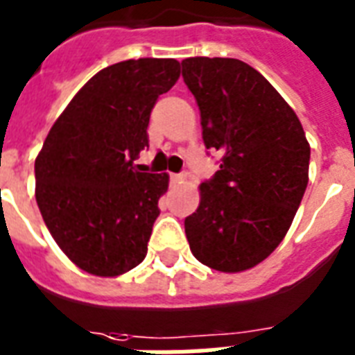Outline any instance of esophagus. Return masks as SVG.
I'll return each mask as SVG.
<instances>
[{"label": "esophagus", "mask_w": 355, "mask_h": 355, "mask_svg": "<svg viewBox=\"0 0 355 355\" xmlns=\"http://www.w3.org/2000/svg\"><path fill=\"white\" fill-rule=\"evenodd\" d=\"M186 178H188V175H186V173H177V175H171V182L180 184V182H184Z\"/></svg>", "instance_id": "obj_1"}]
</instances>
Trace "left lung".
I'll return each mask as SVG.
<instances>
[{
	"label": "left lung",
	"instance_id": "obj_1",
	"mask_svg": "<svg viewBox=\"0 0 355 355\" xmlns=\"http://www.w3.org/2000/svg\"><path fill=\"white\" fill-rule=\"evenodd\" d=\"M206 149L223 155L186 217L189 248L221 272L263 261L291 227L308 186L309 144L297 114L263 75L237 58L182 60Z\"/></svg>",
	"mask_w": 355,
	"mask_h": 355
}]
</instances>
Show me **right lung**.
<instances>
[{"label": "right lung", "instance_id": "add662e5", "mask_svg": "<svg viewBox=\"0 0 355 355\" xmlns=\"http://www.w3.org/2000/svg\"><path fill=\"white\" fill-rule=\"evenodd\" d=\"M180 75L175 58L123 60L69 101L36 156V202L62 252L86 272L118 276L147 254L166 173H139L150 110Z\"/></svg>", "mask_w": 355, "mask_h": 355}]
</instances>
